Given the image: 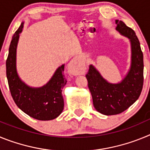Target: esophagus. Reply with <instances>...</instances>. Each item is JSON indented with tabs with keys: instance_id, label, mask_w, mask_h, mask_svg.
I'll use <instances>...</instances> for the list:
<instances>
[{
	"instance_id": "obj_1",
	"label": "esophagus",
	"mask_w": 150,
	"mask_h": 150,
	"mask_svg": "<svg viewBox=\"0 0 150 150\" xmlns=\"http://www.w3.org/2000/svg\"><path fill=\"white\" fill-rule=\"evenodd\" d=\"M81 60L76 57L71 60V62L69 64V69L71 70V74L74 76H78L81 74V71H79V67H81Z\"/></svg>"
}]
</instances>
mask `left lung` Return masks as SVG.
Masks as SVG:
<instances>
[{
  "mask_svg": "<svg viewBox=\"0 0 150 150\" xmlns=\"http://www.w3.org/2000/svg\"><path fill=\"white\" fill-rule=\"evenodd\" d=\"M116 30L129 39L132 49L131 66L121 82L111 83L92 64L86 74L88 86L95 110L106 116L116 115L127 110L138 99L144 84V55L135 32L122 21L116 20Z\"/></svg>",
  "mask_w": 150,
  "mask_h": 150,
  "instance_id": "obj_1",
  "label": "left lung"
}]
</instances>
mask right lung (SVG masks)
<instances>
[{"mask_svg":"<svg viewBox=\"0 0 150 150\" xmlns=\"http://www.w3.org/2000/svg\"><path fill=\"white\" fill-rule=\"evenodd\" d=\"M24 22L13 34L6 62V78L13 100L17 107L30 117L42 121L57 118L64 109L62 88L67 83L64 75V64L57 68L46 84L39 88L28 86L16 70V49Z\"/></svg>","mask_w":150,"mask_h":150,"instance_id":"add662e5","label":"right lung"}]
</instances>
